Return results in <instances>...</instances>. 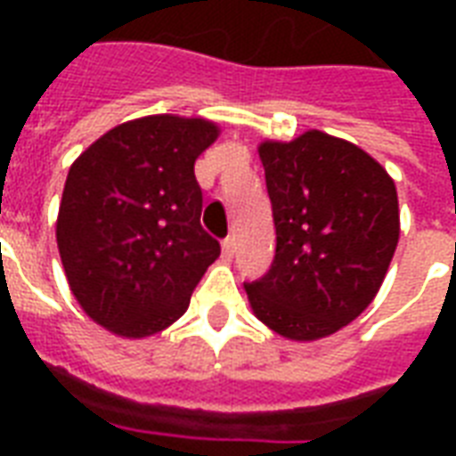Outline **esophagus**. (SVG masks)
<instances>
[{
	"mask_svg": "<svg viewBox=\"0 0 456 456\" xmlns=\"http://www.w3.org/2000/svg\"><path fill=\"white\" fill-rule=\"evenodd\" d=\"M234 248H236L234 236H227V239L222 241V256H224V257H232V256H234Z\"/></svg>",
	"mask_w": 456,
	"mask_h": 456,
	"instance_id": "esophagus-1",
	"label": "esophagus"
}]
</instances>
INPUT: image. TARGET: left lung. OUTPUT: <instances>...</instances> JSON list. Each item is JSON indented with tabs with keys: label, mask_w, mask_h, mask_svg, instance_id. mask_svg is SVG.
Instances as JSON below:
<instances>
[{
	"label": "left lung",
	"mask_w": 456,
	"mask_h": 456,
	"mask_svg": "<svg viewBox=\"0 0 456 456\" xmlns=\"http://www.w3.org/2000/svg\"><path fill=\"white\" fill-rule=\"evenodd\" d=\"M277 227V253L246 284L250 310L289 340L331 336L367 310L400 239L397 189L376 158L307 130L257 146Z\"/></svg>",
	"instance_id": "obj_1"
}]
</instances>
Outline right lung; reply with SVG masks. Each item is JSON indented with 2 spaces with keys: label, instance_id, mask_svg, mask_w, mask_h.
<instances>
[{
  "label": "right lung",
  "instance_id": "right-lung-1",
  "mask_svg": "<svg viewBox=\"0 0 456 456\" xmlns=\"http://www.w3.org/2000/svg\"><path fill=\"white\" fill-rule=\"evenodd\" d=\"M220 127L172 113L118 125L75 158L56 220L61 263L89 319L123 338L177 322L220 243L200 227L193 163Z\"/></svg>",
  "mask_w": 456,
  "mask_h": 456
}]
</instances>
